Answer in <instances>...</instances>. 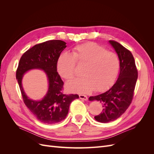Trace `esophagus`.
Here are the masks:
<instances>
[{
  "label": "esophagus",
  "mask_w": 154,
  "mask_h": 154,
  "mask_svg": "<svg viewBox=\"0 0 154 154\" xmlns=\"http://www.w3.org/2000/svg\"><path fill=\"white\" fill-rule=\"evenodd\" d=\"M79 97H80V98L81 100H85V101L87 100V96H85V95H83V94H80V95H79Z\"/></svg>",
  "instance_id": "34e87169"
}]
</instances>
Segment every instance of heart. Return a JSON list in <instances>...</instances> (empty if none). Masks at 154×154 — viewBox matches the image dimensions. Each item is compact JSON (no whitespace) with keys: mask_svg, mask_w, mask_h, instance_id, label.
I'll return each instance as SVG.
<instances>
[{"mask_svg":"<svg viewBox=\"0 0 154 154\" xmlns=\"http://www.w3.org/2000/svg\"><path fill=\"white\" fill-rule=\"evenodd\" d=\"M76 63L84 65L82 71L83 76L66 83V89L72 92L105 91L112 85L119 69L117 55L92 42L76 46L72 53L64 52L60 54L57 63L58 74L66 80L72 78L76 72Z\"/></svg>","mask_w":154,"mask_h":154,"instance_id":"1","label":"heart"}]
</instances>
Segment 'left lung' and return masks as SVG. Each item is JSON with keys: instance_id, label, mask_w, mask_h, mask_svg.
Instances as JSON below:
<instances>
[{"instance_id": "8db88e82", "label": "left lung", "mask_w": 154, "mask_h": 154, "mask_svg": "<svg viewBox=\"0 0 154 154\" xmlns=\"http://www.w3.org/2000/svg\"><path fill=\"white\" fill-rule=\"evenodd\" d=\"M109 42L118 54L119 60L118 78L109 90L88 98L89 101H98L103 105L102 112L94 118L97 122L103 123L117 119L128 108L133 98L138 76L131 52L117 42L109 40Z\"/></svg>"}]
</instances>
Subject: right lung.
Masks as SVG:
<instances>
[{
    "label": "right lung",
    "mask_w": 154,
    "mask_h": 154,
    "mask_svg": "<svg viewBox=\"0 0 154 154\" xmlns=\"http://www.w3.org/2000/svg\"><path fill=\"white\" fill-rule=\"evenodd\" d=\"M66 47V43L60 40L36 44L23 54L18 63L16 78L23 100L36 118L44 123L54 124L66 119L70 104L79 98L78 94L67 95L62 92L63 82L57 72V63L59 56ZM32 69H42L48 78V92L40 100L27 97L22 87L24 74Z\"/></svg>",
    "instance_id": "obj_1"
}]
</instances>
